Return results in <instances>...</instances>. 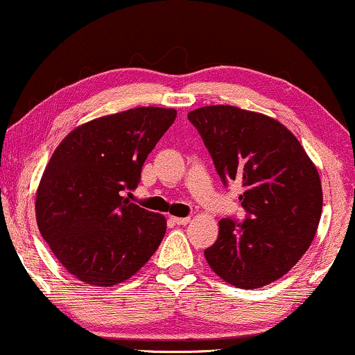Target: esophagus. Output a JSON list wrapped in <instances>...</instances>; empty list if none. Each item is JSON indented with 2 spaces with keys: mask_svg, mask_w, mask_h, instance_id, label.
Instances as JSON below:
<instances>
[{
  "mask_svg": "<svg viewBox=\"0 0 355 355\" xmlns=\"http://www.w3.org/2000/svg\"><path fill=\"white\" fill-rule=\"evenodd\" d=\"M173 221L176 223V225H187L189 221H191V218L186 216V218H179V216H174Z\"/></svg>",
  "mask_w": 355,
  "mask_h": 355,
  "instance_id": "1",
  "label": "esophagus"
}]
</instances>
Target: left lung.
<instances>
[{
	"label": "left lung",
	"instance_id": "left-lung-1",
	"mask_svg": "<svg viewBox=\"0 0 355 355\" xmlns=\"http://www.w3.org/2000/svg\"><path fill=\"white\" fill-rule=\"evenodd\" d=\"M187 118L221 181L244 187L245 220L223 218L216 242L205 250L208 265L236 288L273 283L297 263L317 232L323 207L317 166L295 135L270 116L213 105Z\"/></svg>",
	"mask_w": 355,
	"mask_h": 355
}]
</instances>
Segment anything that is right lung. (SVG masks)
<instances>
[{
    "label": "right lung",
    "mask_w": 355,
    "mask_h": 355,
    "mask_svg": "<svg viewBox=\"0 0 355 355\" xmlns=\"http://www.w3.org/2000/svg\"><path fill=\"white\" fill-rule=\"evenodd\" d=\"M176 110L140 106L79 125L51 155L37 189L43 239L82 283L111 288L137 273L162 244L166 218L130 203L148 153Z\"/></svg>",
    "instance_id": "right-lung-1"
}]
</instances>
